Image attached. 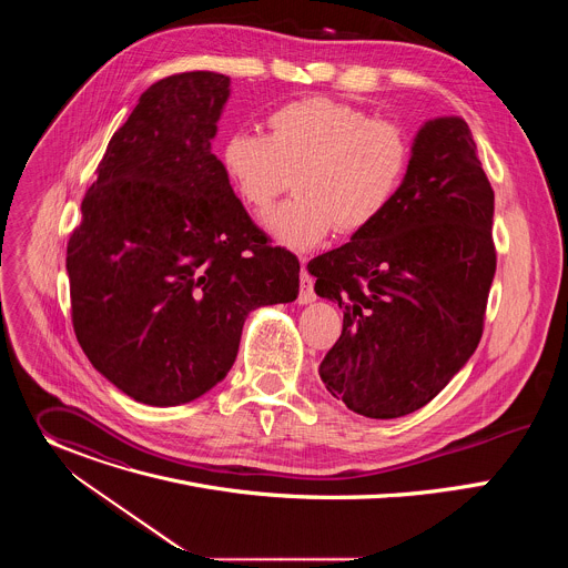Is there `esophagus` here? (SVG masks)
Masks as SVG:
<instances>
[{
    "label": "esophagus",
    "mask_w": 568,
    "mask_h": 568,
    "mask_svg": "<svg viewBox=\"0 0 568 568\" xmlns=\"http://www.w3.org/2000/svg\"><path fill=\"white\" fill-rule=\"evenodd\" d=\"M316 298L314 294V281L312 276L307 274V270H301V283H298V303L301 305H307Z\"/></svg>",
    "instance_id": "1"
}]
</instances>
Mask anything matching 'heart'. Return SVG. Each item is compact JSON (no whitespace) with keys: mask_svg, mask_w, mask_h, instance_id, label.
<instances>
[{"mask_svg":"<svg viewBox=\"0 0 568 568\" xmlns=\"http://www.w3.org/2000/svg\"><path fill=\"white\" fill-rule=\"evenodd\" d=\"M267 134L233 132L220 164L237 200L267 215L292 180L298 195L270 217L285 247L310 250L335 226L368 229L395 200L412 161L407 130L388 119L326 97L278 105L265 119Z\"/></svg>","mask_w":568,"mask_h":568,"instance_id":"b5f03b06","label":"heart"}]
</instances>
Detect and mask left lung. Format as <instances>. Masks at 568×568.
Returning a JSON list of instances; mask_svg holds the SVG:
<instances>
[{"label": "left lung", "instance_id": "1", "mask_svg": "<svg viewBox=\"0 0 568 568\" xmlns=\"http://www.w3.org/2000/svg\"><path fill=\"white\" fill-rule=\"evenodd\" d=\"M495 191L463 119L416 136L395 200L351 242L310 261L318 296L344 328L321 382L366 418H399L432 402L476 351L497 270Z\"/></svg>", "mask_w": 568, "mask_h": 568}]
</instances>
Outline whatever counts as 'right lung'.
<instances>
[{
    "label": "right lung",
    "instance_id": "1",
    "mask_svg": "<svg viewBox=\"0 0 568 568\" xmlns=\"http://www.w3.org/2000/svg\"><path fill=\"white\" fill-rule=\"evenodd\" d=\"M229 75L156 80L114 132L67 242L73 333L116 388L175 407L233 366L242 323L298 296V258L274 247L211 152Z\"/></svg>",
    "mask_w": 568,
    "mask_h": 568
}]
</instances>
